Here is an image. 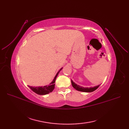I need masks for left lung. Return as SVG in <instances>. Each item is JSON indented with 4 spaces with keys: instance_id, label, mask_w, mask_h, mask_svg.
I'll list each match as a JSON object with an SVG mask.
<instances>
[{
    "instance_id": "left-lung-1",
    "label": "left lung",
    "mask_w": 129,
    "mask_h": 129,
    "mask_svg": "<svg viewBox=\"0 0 129 129\" xmlns=\"http://www.w3.org/2000/svg\"><path fill=\"white\" fill-rule=\"evenodd\" d=\"M71 82H72V86L74 88H75L78 91H82V92H91L95 91V90H96L97 88H98L100 85H100H96V86H95L93 87H89V88L88 87H83L80 86V85H77V84L75 83L72 80H71Z\"/></svg>"
}]
</instances>
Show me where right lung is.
<instances>
[{"mask_svg":"<svg viewBox=\"0 0 129 129\" xmlns=\"http://www.w3.org/2000/svg\"><path fill=\"white\" fill-rule=\"evenodd\" d=\"M62 69L61 68L58 72L56 74L55 76L54 77L53 80L52 81V82L49 83V85H45V86H41V87H32V86H30V85H28V87H29V88L32 90L34 92H36V93L38 95H45L46 94H48V93L52 92V91L54 90V89L55 88V80L56 77L58 75V73L61 71V70Z\"/></svg>","mask_w":129,"mask_h":129,"instance_id":"1","label":"right lung"}]
</instances>
